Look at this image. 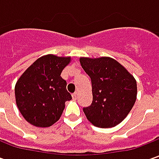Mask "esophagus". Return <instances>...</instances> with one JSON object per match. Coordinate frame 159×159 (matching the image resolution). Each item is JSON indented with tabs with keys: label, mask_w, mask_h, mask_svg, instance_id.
<instances>
[{
	"label": "esophagus",
	"mask_w": 159,
	"mask_h": 159,
	"mask_svg": "<svg viewBox=\"0 0 159 159\" xmlns=\"http://www.w3.org/2000/svg\"><path fill=\"white\" fill-rule=\"evenodd\" d=\"M71 97H72V99H73V100H76L77 98H78V93L73 94V95H71Z\"/></svg>",
	"instance_id": "esophagus-1"
}]
</instances>
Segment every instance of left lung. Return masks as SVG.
Here are the masks:
<instances>
[{"mask_svg":"<svg viewBox=\"0 0 159 159\" xmlns=\"http://www.w3.org/2000/svg\"><path fill=\"white\" fill-rule=\"evenodd\" d=\"M80 63L92 83L93 102L90 106L83 108L88 120L101 128L113 127L122 122L136 101L134 77L109 57H82Z\"/></svg>","mask_w":159,"mask_h":159,"instance_id":"8db88e82","label":"left lung"}]
</instances>
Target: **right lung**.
Returning <instances> with one entry per match:
<instances>
[{"label":"right lung","mask_w":159,"mask_h":159,"mask_svg":"<svg viewBox=\"0 0 159 159\" xmlns=\"http://www.w3.org/2000/svg\"><path fill=\"white\" fill-rule=\"evenodd\" d=\"M70 57L48 54L38 58L23 72L15 86L16 106L27 122L48 127L59 120L65 102L71 100L61 73Z\"/></svg>","instance_id":"obj_1"}]
</instances>
